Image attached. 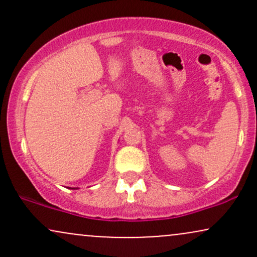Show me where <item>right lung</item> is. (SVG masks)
I'll return each mask as SVG.
<instances>
[{
    "instance_id": "1",
    "label": "right lung",
    "mask_w": 257,
    "mask_h": 257,
    "mask_svg": "<svg viewBox=\"0 0 257 257\" xmlns=\"http://www.w3.org/2000/svg\"><path fill=\"white\" fill-rule=\"evenodd\" d=\"M77 188H78V187H72V190H77Z\"/></svg>"
}]
</instances>
